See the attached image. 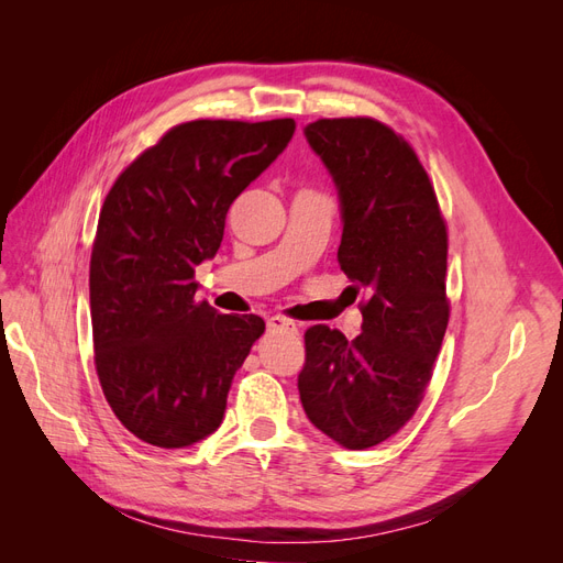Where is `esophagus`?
I'll return each mask as SVG.
<instances>
[{
  "instance_id": "obj_1",
  "label": "esophagus",
  "mask_w": 563,
  "mask_h": 563,
  "mask_svg": "<svg viewBox=\"0 0 563 563\" xmlns=\"http://www.w3.org/2000/svg\"><path fill=\"white\" fill-rule=\"evenodd\" d=\"M267 329L269 331H286V333H298V327H296V321H291V319H286V317H269L267 319Z\"/></svg>"
}]
</instances>
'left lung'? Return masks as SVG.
Returning a JSON list of instances; mask_svg holds the SVG:
<instances>
[{
    "mask_svg": "<svg viewBox=\"0 0 563 563\" xmlns=\"http://www.w3.org/2000/svg\"><path fill=\"white\" fill-rule=\"evenodd\" d=\"M305 139L335 183L338 263L362 302V333L305 331V413L340 446L362 451L413 418L449 327V234L413 147L371 117L317 119Z\"/></svg>",
    "mask_w": 563,
    "mask_h": 563,
    "instance_id": "1",
    "label": "left lung"
}]
</instances>
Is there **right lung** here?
<instances>
[{
    "mask_svg": "<svg viewBox=\"0 0 563 563\" xmlns=\"http://www.w3.org/2000/svg\"><path fill=\"white\" fill-rule=\"evenodd\" d=\"M294 131V119L178 124L106 197L89 272L96 371L119 422L145 444L183 449L223 422L265 321L195 302V267L213 258L230 203Z\"/></svg>",
    "mask_w": 563,
    "mask_h": 563,
    "instance_id": "add662e5",
    "label": "right lung"
}]
</instances>
